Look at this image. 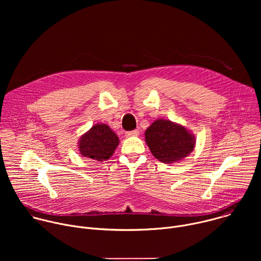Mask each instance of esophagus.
<instances>
[{
	"label": "esophagus",
	"instance_id": "obj_1",
	"mask_svg": "<svg viewBox=\"0 0 261 261\" xmlns=\"http://www.w3.org/2000/svg\"><path fill=\"white\" fill-rule=\"evenodd\" d=\"M138 134H139V131H138V130L128 131V132H126V133H125V135H126L127 137H130V136H136V135H138Z\"/></svg>",
	"mask_w": 261,
	"mask_h": 261
}]
</instances>
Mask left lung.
Returning <instances> with one entry per match:
<instances>
[{
    "label": "left lung",
    "instance_id": "obj_1",
    "mask_svg": "<svg viewBox=\"0 0 261 261\" xmlns=\"http://www.w3.org/2000/svg\"><path fill=\"white\" fill-rule=\"evenodd\" d=\"M144 136L154 157L165 164L181 161L195 147L194 134L169 120H156L145 130Z\"/></svg>",
    "mask_w": 261,
    "mask_h": 261
}]
</instances>
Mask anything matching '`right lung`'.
<instances>
[{"label":"right lung","mask_w":261,"mask_h":261,"mask_svg":"<svg viewBox=\"0 0 261 261\" xmlns=\"http://www.w3.org/2000/svg\"><path fill=\"white\" fill-rule=\"evenodd\" d=\"M120 139L105 124H96L79 140L81 155L95 161H106L114 155Z\"/></svg>","instance_id":"add662e5"}]
</instances>
